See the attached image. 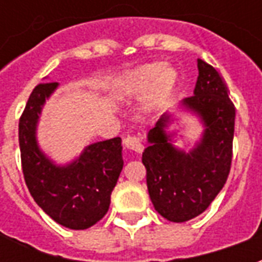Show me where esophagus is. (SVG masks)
Segmentation results:
<instances>
[{
	"label": "esophagus",
	"instance_id": "esophagus-1",
	"mask_svg": "<svg viewBox=\"0 0 262 262\" xmlns=\"http://www.w3.org/2000/svg\"><path fill=\"white\" fill-rule=\"evenodd\" d=\"M123 144H125L126 148H129L135 153L140 154L143 151V144L140 137L139 136H127L123 139Z\"/></svg>",
	"mask_w": 262,
	"mask_h": 262
}]
</instances>
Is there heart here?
<instances>
[{
  "label": "heart",
  "instance_id": "b5f03b06",
  "mask_svg": "<svg viewBox=\"0 0 262 262\" xmlns=\"http://www.w3.org/2000/svg\"><path fill=\"white\" fill-rule=\"evenodd\" d=\"M176 71L163 63H150L125 71L111 84L112 95L119 99H139L148 92V99L160 102L176 84Z\"/></svg>",
  "mask_w": 262,
  "mask_h": 262
}]
</instances>
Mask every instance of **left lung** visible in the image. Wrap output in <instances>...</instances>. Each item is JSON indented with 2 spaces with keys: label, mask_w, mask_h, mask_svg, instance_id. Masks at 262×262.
Instances as JSON below:
<instances>
[{
  "label": "left lung",
  "mask_w": 262,
  "mask_h": 262,
  "mask_svg": "<svg viewBox=\"0 0 262 262\" xmlns=\"http://www.w3.org/2000/svg\"><path fill=\"white\" fill-rule=\"evenodd\" d=\"M193 95L181 106L201 118L205 130L191 151L171 143L174 122L164 114L148 132L142 161L147 171V189L154 209L170 222L182 223L205 212L225 187L233 157L236 109L219 73L198 59Z\"/></svg>",
  "instance_id": "left-lung-1"
}]
</instances>
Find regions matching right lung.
Wrapping results in <instances>:
<instances>
[{
  "label": "right lung",
  "instance_id": "obj_1",
  "mask_svg": "<svg viewBox=\"0 0 262 262\" xmlns=\"http://www.w3.org/2000/svg\"><path fill=\"white\" fill-rule=\"evenodd\" d=\"M59 82L35 86L19 119V148L26 187L35 202L59 225L84 230L106 214L111 193L123 168L122 139L114 137L84 148L78 159L56 165L39 148L37 120Z\"/></svg>",
  "mask_w": 262,
  "mask_h": 262
}]
</instances>
